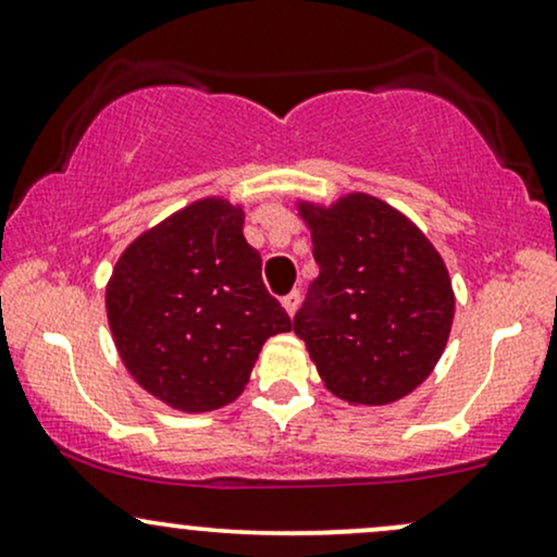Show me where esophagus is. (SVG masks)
<instances>
[{
  "instance_id": "obj_1",
  "label": "esophagus",
  "mask_w": 557,
  "mask_h": 557,
  "mask_svg": "<svg viewBox=\"0 0 557 557\" xmlns=\"http://www.w3.org/2000/svg\"><path fill=\"white\" fill-rule=\"evenodd\" d=\"M283 306H285V311L290 313V317H296V311H298V306H300V290L287 293V296L283 298Z\"/></svg>"
}]
</instances>
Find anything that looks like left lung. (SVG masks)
<instances>
[{"label": "left lung", "instance_id": "obj_1", "mask_svg": "<svg viewBox=\"0 0 557 557\" xmlns=\"http://www.w3.org/2000/svg\"><path fill=\"white\" fill-rule=\"evenodd\" d=\"M300 210L319 277L293 332L334 397L352 405L401 399L428 379L451 332L444 259L405 214L368 194Z\"/></svg>", "mask_w": 557, "mask_h": 557}]
</instances>
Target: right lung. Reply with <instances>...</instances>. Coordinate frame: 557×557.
I'll use <instances>...</instances> for the list:
<instances>
[{
    "mask_svg": "<svg viewBox=\"0 0 557 557\" xmlns=\"http://www.w3.org/2000/svg\"><path fill=\"white\" fill-rule=\"evenodd\" d=\"M113 343L152 397L210 412L244 392L267 337L293 321L261 280L244 212L202 199L122 253L106 287Z\"/></svg>",
    "mask_w": 557,
    "mask_h": 557,
    "instance_id": "obj_1",
    "label": "right lung"
}]
</instances>
